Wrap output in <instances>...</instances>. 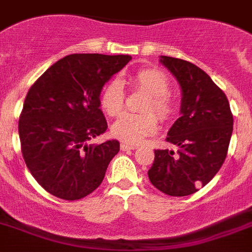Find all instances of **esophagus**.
<instances>
[{
    "instance_id": "obj_1",
    "label": "esophagus",
    "mask_w": 252,
    "mask_h": 252,
    "mask_svg": "<svg viewBox=\"0 0 252 252\" xmlns=\"http://www.w3.org/2000/svg\"><path fill=\"white\" fill-rule=\"evenodd\" d=\"M137 147L135 144H130V143H126V142H122L120 143V148L123 151H128V150H134Z\"/></svg>"
}]
</instances>
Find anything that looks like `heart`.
I'll return each mask as SVG.
<instances>
[{"instance_id":"1","label":"heart","mask_w":252,"mask_h":252,"mask_svg":"<svg viewBox=\"0 0 252 252\" xmlns=\"http://www.w3.org/2000/svg\"><path fill=\"white\" fill-rule=\"evenodd\" d=\"M129 82L135 89H141L148 94V99L143 105L144 113L123 114L111 126V133L118 139L128 143L141 142L146 135L157 128L158 119L168 120L174 117L175 101L170 95V81L162 71L156 68H142L129 76ZM126 102V94L118 80L109 81L100 94V106L110 117L122 113ZM155 113L153 114L152 111Z\"/></svg>"}]
</instances>
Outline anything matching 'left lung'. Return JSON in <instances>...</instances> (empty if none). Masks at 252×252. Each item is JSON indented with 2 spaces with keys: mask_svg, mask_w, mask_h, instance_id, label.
Masks as SVG:
<instances>
[{
  "mask_svg": "<svg viewBox=\"0 0 252 252\" xmlns=\"http://www.w3.org/2000/svg\"><path fill=\"white\" fill-rule=\"evenodd\" d=\"M181 86V117L166 141L179 151L155 150L148 178L159 191L187 196L207 185L228 152L233 117L227 96L203 69L188 61L161 57Z\"/></svg>",
  "mask_w": 252,
  "mask_h": 252,
  "instance_id": "1",
  "label": "left lung"
}]
</instances>
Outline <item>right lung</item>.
<instances>
[{
    "label": "right lung",
    "instance_id": "1",
    "mask_svg": "<svg viewBox=\"0 0 252 252\" xmlns=\"http://www.w3.org/2000/svg\"><path fill=\"white\" fill-rule=\"evenodd\" d=\"M130 56L69 54L35 81L19 119L21 153L49 194L78 200L102 183L119 142L89 144L108 129L100 93Z\"/></svg>",
    "mask_w": 252,
    "mask_h": 252
}]
</instances>
